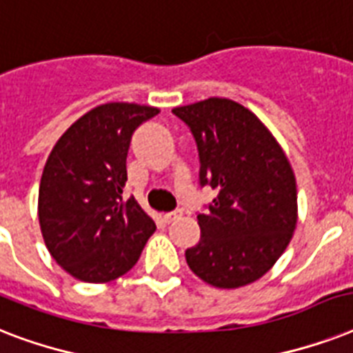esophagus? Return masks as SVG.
<instances>
[{
    "instance_id": "1",
    "label": "esophagus",
    "mask_w": 353,
    "mask_h": 353,
    "mask_svg": "<svg viewBox=\"0 0 353 353\" xmlns=\"http://www.w3.org/2000/svg\"><path fill=\"white\" fill-rule=\"evenodd\" d=\"M177 218H181V210H174V212H168V214H165L166 223H172V221H176Z\"/></svg>"
}]
</instances>
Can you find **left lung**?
Returning <instances> with one entry per match:
<instances>
[{
  "label": "left lung",
  "mask_w": 353,
  "mask_h": 353,
  "mask_svg": "<svg viewBox=\"0 0 353 353\" xmlns=\"http://www.w3.org/2000/svg\"><path fill=\"white\" fill-rule=\"evenodd\" d=\"M192 132L199 183L218 196L198 214L188 268L207 284L236 290L273 268L296 227V181L284 150L260 119L229 99L172 110Z\"/></svg>",
  "instance_id": "left-lung-1"
}]
</instances>
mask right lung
Here are the masks:
<instances>
[{"instance_id": "obj_1", "label": "right lung", "mask_w": 353, "mask_h": 353, "mask_svg": "<svg viewBox=\"0 0 353 353\" xmlns=\"http://www.w3.org/2000/svg\"><path fill=\"white\" fill-rule=\"evenodd\" d=\"M159 110L108 102L73 122L47 157L38 218L47 249L71 276L102 284L137 263L155 223L124 199L126 157L139 124Z\"/></svg>"}]
</instances>
